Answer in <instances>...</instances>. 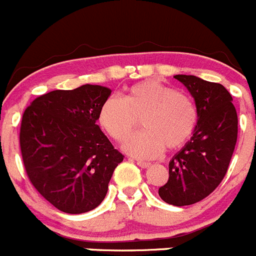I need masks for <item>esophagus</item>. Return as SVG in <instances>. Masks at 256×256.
Instances as JSON below:
<instances>
[{"label":"esophagus","mask_w":256,"mask_h":256,"mask_svg":"<svg viewBox=\"0 0 256 256\" xmlns=\"http://www.w3.org/2000/svg\"><path fill=\"white\" fill-rule=\"evenodd\" d=\"M137 165H138V166H141V168H148V166H150V162H142V160H137Z\"/></svg>","instance_id":"1"}]
</instances>
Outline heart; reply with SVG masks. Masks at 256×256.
<instances>
[{
	"mask_svg": "<svg viewBox=\"0 0 256 256\" xmlns=\"http://www.w3.org/2000/svg\"><path fill=\"white\" fill-rule=\"evenodd\" d=\"M123 148L130 155L152 159L165 148L182 146L195 130L198 110L187 94L158 80H144L126 90L123 100L108 97L98 110V124L115 141H124L140 126Z\"/></svg>",
	"mask_w": 256,
	"mask_h": 256,
	"instance_id": "b5f03b06",
	"label": "heart"
}]
</instances>
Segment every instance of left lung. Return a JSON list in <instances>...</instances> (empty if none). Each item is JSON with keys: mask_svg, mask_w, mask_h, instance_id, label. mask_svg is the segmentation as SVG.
Returning a JSON list of instances; mask_svg holds the SVG:
<instances>
[{"mask_svg": "<svg viewBox=\"0 0 256 256\" xmlns=\"http://www.w3.org/2000/svg\"><path fill=\"white\" fill-rule=\"evenodd\" d=\"M192 94L198 123L191 140L169 162V180L159 196L174 206L198 202L209 196L227 173L237 142V112L232 96L219 83L178 74Z\"/></svg>", "mask_w": 256, "mask_h": 256, "instance_id": "obj_1", "label": "left lung"}]
</instances>
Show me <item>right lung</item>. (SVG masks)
Returning a JSON list of instances; mask_svg holds the SVG:
<instances>
[{"label":"right lung","instance_id":"obj_1","mask_svg":"<svg viewBox=\"0 0 256 256\" xmlns=\"http://www.w3.org/2000/svg\"><path fill=\"white\" fill-rule=\"evenodd\" d=\"M112 90L83 84L37 97L22 114L20 150L29 180L50 204L82 214L102 202L124 156L97 126Z\"/></svg>","mask_w":256,"mask_h":256}]
</instances>
